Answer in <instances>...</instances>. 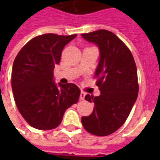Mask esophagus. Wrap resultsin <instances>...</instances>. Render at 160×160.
I'll use <instances>...</instances> for the list:
<instances>
[{
    "instance_id": "1",
    "label": "esophagus",
    "mask_w": 160,
    "mask_h": 160,
    "mask_svg": "<svg viewBox=\"0 0 160 160\" xmlns=\"http://www.w3.org/2000/svg\"><path fill=\"white\" fill-rule=\"evenodd\" d=\"M85 95H86V93H85L84 91H81V92H80V100H84L85 97Z\"/></svg>"
}]
</instances>
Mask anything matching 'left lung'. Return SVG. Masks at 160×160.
Returning <instances> with one entry per match:
<instances>
[{"instance_id": "left-lung-1", "label": "left lung", "mask_w": 160, "mask_h": 160, "mask_svg": "<svg viewBox=\"0 0 160 160\" xmlns=\"http://www.w3.org/2000/svg\"><path fill=\"white\" fill-rule=\"evenodd\" d=\"M81 36L99 48L95 76L100 91L95 97L85 95V100L95 103V108L89 116L81 118V123L90 134L106 136L123 125L136 101L139 92L136 65L128 47L110 31L99 30Z\"/></svg>"}]
</instances>
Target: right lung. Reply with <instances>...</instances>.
<instances>
[{
  "label": "right lung",
  "instance_id": "right-lung-1",
  "mask_svg": "<svg viewBox=\"0 0 160 160\" xmlns=\"http://www.w3.org/2000/svg\"><path fill=\"white\" fill-rule=\"evenodd\" d=\"M77 35L44 34L26 43L12 66L11 87L21 114L37 129H55L65 110L79 100L80 90L72 83L55 84V65L65 45Z\"/></svg>",
  "mask_w": 160,
  "mask_h": 160
}]
</instances>
